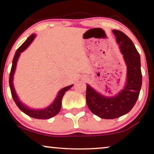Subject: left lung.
Here are the masks:
<instances>
[{"label":"left lung","instance_id":"1","mask_svg":"<svg viewBox=\"0 0 154 154\" xmlns=\"http://www.w3.org/2000/svg\"><path fill=\"white\" fill-rule=\"evenodd\" d=\"M127 66L125 88L116 96L106 97L89 85L86 88V102L92 113L104 119H113L126 114L135 104L142 83L140 56L132 41L125 33L113 30Z\"/></svg>","mask_w":154,"mask_h":154}]
</instances>
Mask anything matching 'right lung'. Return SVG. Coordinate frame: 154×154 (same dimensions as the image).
I'll return each mask as SVG.
<instances>
[{
    "label": "right lung",
    "mask_w": 154,
    "mask_h": 154,
    "mask_svg": "<svg viewBox=\"0 0 154 154\" xmlns=\"http://www.w3.org/2000/svg\"><path fill=\"white\" fill-rule=\"evenodd\" d=\"M34 38H35V35L31 34L30 36L26 40V41H25L24 43L18 48L17 50L15 52L13 60H12L11 71H10V73L9 84H10V91H11L12 97V98H13L15 104H17V106L19 107V109H20L22 111H23L24 113H26V114L28 115L29 116L34 118V119H48L54 116H56L57 114H58L61 109V106H62V100L63 98V96H64V93L67 91V90H69L71 87H72L73 85L67 86V87L62 88V89L58 92L57 96V97L55 99V100L54 101V102L52 103L51 105H50L48 108L44 109H41V110L30 109L26 106H25V105L22 104V102L19 100L17 95L16 92L14 91L13 84H12V79H13L14 71H15V69H16L17 62L19 57L20 55V53L24 51V50L26 49V48H27V47H28L29 45H30L31 42H32L33 41V39H34Z\"/></svg>",
    "instance_id": "1"
}]
</instances>
